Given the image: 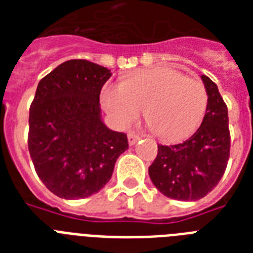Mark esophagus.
<instances>
[{"label": "esophagus", "mask_w": 253, "mask_h": 253, "mask_svg": "<svg viewBox=\"0 0 253 253\" xmlns=\"http://www.w3.org/2000/svg\"><path fill=\"white\" fill-rule=\"evenodd\" d=\"M140 138H142V135L136 134V132H130V134L127 135V139H128V144H130V146H134L135 143L138 142Z\"/></svg>", "instance_id": "esophagus-1"}]
</instances>
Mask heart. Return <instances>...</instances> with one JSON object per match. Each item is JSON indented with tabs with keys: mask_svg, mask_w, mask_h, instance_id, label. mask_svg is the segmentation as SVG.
Returning a JSON list of instances; mask_svg holds the SVG:
<instances>
[{
	"mask_svg": "<svg viewBox=\"0 0 253 253\" xmlns=\"http://www.w3.org/2000/svg\"><path fill=\"white\" fill-rule=\"evenodd\" d=\"M208 91L198 80L172 68L139 71L125 77L119 86L105 85L101 103L117 125L135 122L144 109L151 131L164 142H180L200 127L206 109Z\"/></svg>",
	"mask_w": 253,
	"mask_h": 253,
	"instance_id": "b5f03b06",
	"label": "heart"
}]
</instances>
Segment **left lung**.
I'll use <instances>...</instances> for the list:
<instances>
[{
  "label": "left lung",
  "instance_id": "8db88e82",
  "mask_svg": "<svg viewBox=\"0 0 253 253\" xmlns=\"http://www.w3.org/2000/svg\"><path fill=\"white\" fill-rule=\"evenodd\" d=\"M208 91L206 114L200 128L185 142L158 146L148 168L151 181L162 194L178 201H197L215 188L230 156L228 110L218 86L201 76Z\"/></svg>",
  "mask_w": 253,
  "mask_h": 253
}]
</instances>
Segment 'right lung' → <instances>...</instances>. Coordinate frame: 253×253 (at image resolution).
I'll return each mask as SVG.
<instances>
[{
	"label": "right lung",
	"mask_w": 253,
	"mask_h": 253,
	"mask_svg": "<svg viewBox=\"0 0 253 253\" xmlns=\"http://www.w3.org/2000/svg\"><path fill=\"white\" fill-rule=\"evenodd\" d=\"M110 71L91 61H64L38 84L30 106L29 151L37 174L64 200L98 193L110 181L127 135L103 123L99 93Z\"/></svg>",
	"instance_id": "obj_1"
}]
</instances>
